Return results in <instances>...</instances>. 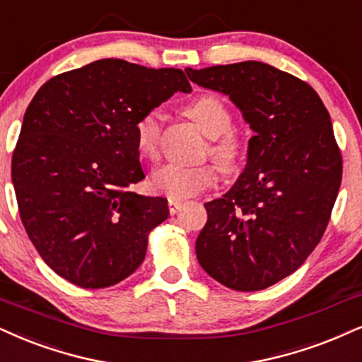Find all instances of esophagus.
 I'll use <instances>...</instances> for the list:
<instances>
[{
    "mask_svg": "<svg viewBox=\"0 0 362 362\" xmlns=\"http://www.w3.org/2000/svg\"><path fill=\"white\" fill-rule=\"evenodd\" d=\"M168 206H169V213H171V215H176V213L181 209L182 203L181 202H176V199H169Z\"/></svg>",
    "mask_w": 362,
    "mask_h": 362,
    "instance_id": "1",
    "label": "esophagus"
}]
</instances>
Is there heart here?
Masks as SVG:
<instances>
[{
  "mask_svg": "<svg viewBox=\"0 0 362 362\" xmlns=\"http://www.w3.org/2000/svg\"><path fill=\"white\" fill-rule=\"evenodd\" d=\"M186 114L202 127V131L211 137L209 153L225 171H235L242 163L245 154L243 141L231 132L230 109L220 97L202 95L186 107ZM160 131H163V114L158 109H151L137 120L136 147L146 159H154L159 153ZM218 181V171L213 164H196L186 166L180 163H168L153 174V188L169 199H188L203 193Z\"/></svg>",
  "mask_w": 362,
  "mask_h": 362,
  "instance_id": "obj_1",
  "label": "heart"
}]
</instances>
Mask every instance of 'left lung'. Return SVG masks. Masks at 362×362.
<instances>
[{"instance_id":"obj_1","label":"left lung","mask_w":362,"mask_h":362,"mask_svg":"<svg viewBox=\"0 0 362 362\" xmlns=\"http://www.w3.org/2000/svg\"><path fill=\"white\" fill-rule=\"evenodd\" d=\"M186 74L228 95L255 132L238 180L204 204L196 257L225 287L263 290L293 274L327 228L342 180L331 115L309 83L262 62Z\"/></svg>"}]
</instances>
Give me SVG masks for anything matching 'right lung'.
<instances>
[{
	"label": "right lung",
	"mask_w": 362,
	"mask_h": 362,
	"mask_svg": "<svg viewBox=\"0 0 362 362\" xmlns=\"http://www.w3.org/2000/svg\"><path fill=\"white\" fill-rule=\"evenodd\" d=\"M191 92L180 69L104 58L48 80L35 93L11 159L21 221L40 257L83 288L119 284L146 257L168 199L129 191L144 180L137 120Z\"/></svg>",
	"instance_id": "right-lung-1"
}]
</instances>
